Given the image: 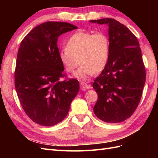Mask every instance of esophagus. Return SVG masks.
<instances>
[{"label":"esophagus","instance_id":"obj_1","mask_svg":"<svg viewBox=\"0 0 158 158\" xmlns=\"http://www.w3.org/2000/svg\"><path fill=\"white\" fill-rule=\"evenodd\" d=\"M80 88L82 90H86V89H90L91 85L89 84H87L85 82H81L80 83Z\"/></svg>","mask_w":158,"mask_h":158}]
</instances>
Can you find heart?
Listing matches in <instances>:
<instances>
[{
  "mask_svg": "<svg viewBox=\"0 0 158 158\" xmlns=\"http://www.w3.org/2000/svg\"><path fill=\"white\" fill-rule=\"evenodd\" d=\"M109 52V40L105 33L77 31L69 37L66 48L60 50L59 57L69 73L74 72L80 63V67L74 76L86 80L106 68Z\"/></svg>",
  "mask_w": 158,
  "mask_h": 158,
  "instance_id": "heart-1",
  "label": "heart"
}]
</instances>
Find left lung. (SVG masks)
<instances>
[{"mask_svg":"<svg viewBox=\"0 0 158 158\" xmlns=\"http://www.w3.org/2000/svg\"><path fill=\"white\" fill-rule=\"evenodd\" d=\"M109 26L108 63L93 83L98 94L94 112L106 123H121L135 112L146 82V70L137 38L112 18L90 20Z\"/></svg>","mask_w":158,"mask_h":158,"instance_id":"1","label":"left lung"}]
</instances>
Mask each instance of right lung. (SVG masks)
<instances>
[{
  "label": "right lung",
  "mask_w": 158,
  "mask_h": 158,
  "mask_svg": "<svg viewBox=\"0 0 158 158\" xmlns=\"http://www.w3.org/2000/svg\"><path fill=\"white\" fill-rule=\"evenodd\" d=\"M77 28L67 22L43 23L27 33L19 47L15 88L23 109L38 125L51 127L61 122L78 93L77 80H60L64 69L57 47L60 35Z\"/></svg>",
  "instance_id": "obj_1"
}]
</instances>
